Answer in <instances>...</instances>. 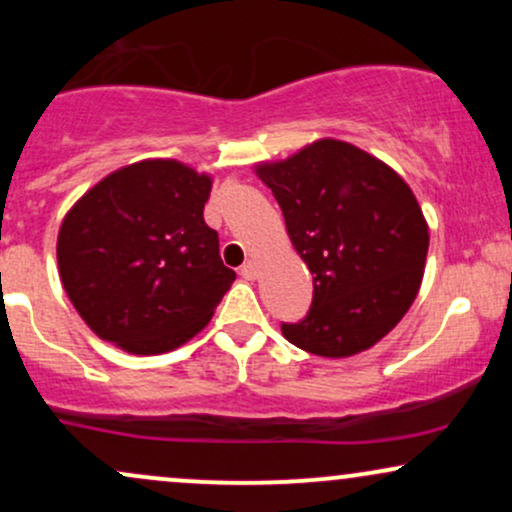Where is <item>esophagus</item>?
<instances>
[{"instance_id": "obj_1", "label": "esophagus", "mask_w": 512, "mask_h": 512, "mask_svg": "<svg viewBox=\"0 0 512 512\" xmlns=\"http://www.w3.org/2000/svg\"><path fill=\"white\" fill-rule=\"evenodd\" d=\"M257 274H260V267H257L255 260H248V262L243 264V267H240V276H243V279L255 281Z\"/></svg>"}]
</instances>
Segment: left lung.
I'll use <instances>...</instances> for the list:
<instances>
[{
    "mask_svg": "<svg viewBox=\"0 0 512 512\" xmlns=\"http://www.w3.org/2000/svg\"><path fill=\"white\" fill-rule=\"evenodd\" d=\"M255 173L313 274V305L301 322L281 325L284 337L325 358L378 344L424 279L428 223L411 187L380 158L339 139L257 163Z\"/></svg>",
    "mask_w": 512,
    "mask_h": 512,
    "instance_id": "left-lung-1",
    "label": "left lung"
}]
</instances>
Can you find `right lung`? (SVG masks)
Masks as SVG:
<instances>
[{"label":"right lung","instance_id":"right-lung-1","mask_svg":"<svg viewBox=\"0 0 512 512\" xmlns=\"http://www.w3.org/2000/svg\"><path fill=\"white\" fill-rule=\"evenodd\" d=\"M211 175L146 158L105 175L64 216L57 264L69 301L127 354L178 349L202 332L236 272L204 223Z\"/></svg>","mask_w":512,"mask_h":512}]
</instances>
